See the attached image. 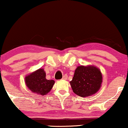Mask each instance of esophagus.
<instances>
[{
  "instance_id": "obj_1",
  "label": "esophagus",
  "mask_w": 128,
  "mask_h": 128,
  "mask_svg": "<svg viewBox=\"0 0 128 128\" xmlns=\"http://www.w3.org/2000/svg\"><path fill=\"white\" fill-rule=\"evenodd\" d=\"M64 80H66L67 79H68V76L67 75H64V76H63V78H62Z\"/></svg>"
}]
</instances>
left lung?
I'll return each instance as SVG.
<instances>
[{"label": "left lung", "instance_id": "1", "mask_svg": "<svg viewBox=\"0 0 128 128\" xmlns=\"http://www.w3.org/2000/svg\"><path fill=\"white\" fill-rule=\"evenodd\" d=\"M102 82L101 70L94 65H80L75 70L70 85L72 91L82 98L90 96L99 91Z\"/></svg>", "mask_w": 128, "mask_h": 128}]
</instances>
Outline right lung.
<instances>
[{"label": "right lung", "mask_w": 128, "mask_h": 128, "mask_svg": "<svg viewBox=\"0 0 128 128\" xmlns=\"http://www.w3.org/2000/svg\"><path fill=\"white\" fill-rule=\"evenodd\" d=\"M25 83L32 93L40 95H46L52 88L55 81L46 79L45 71L42 68H40L26 75Z\"/></svg>", "instance_id": "right-lung-1"}]
</instances>
